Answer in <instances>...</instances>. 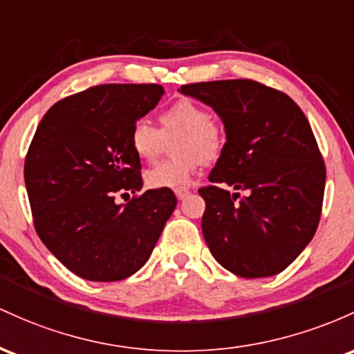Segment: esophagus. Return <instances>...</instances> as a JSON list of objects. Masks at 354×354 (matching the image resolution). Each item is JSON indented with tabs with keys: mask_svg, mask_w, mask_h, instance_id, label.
I'll return each instance as SVG.
<instances>
[{
	"mask_svg": "<svg viewBox=\"0 0 354 354\" xmlns=\"http://www.w3.org/2000/svg\"><path fill=\"white\" fill-rule=\"evenodd\" d=\"M189 194H190V190L185 189V187H178V189H176V196H177L178 201H184V198L187 197Z\"/></svg>",
	"mask_w": 354,
	"mask_h": 354,
	"instance_id": "obj_1",
	"label": "esophagus"
}]
</instances>
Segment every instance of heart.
Instances as JSON below:
<instances>
[{"label":"heart","instance_id":"b5f03b06","mask_svg":"<svg viewBox=\"0 0 354 354\" xmlns=\"http://www.w3.org/2000/svg\"><path fill=\"white\" fill-rule=\"evenodd\" d=\"M160 130L149 120L135 122L130 130V147L142 160H153L162 150L164 137L178 132L174 152L177 157L158 162L145 172V184L150 189H178L187 185L202 160H214L225 147V130L210 118L209 110L201 103L180 98L158 117Z\"/></svg>","mask_w":354,"mask_h":354}]
</instances>
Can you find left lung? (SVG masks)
I'll list each match as a JSON object with an SVG mask.
<instances>
[{"instance_id":"1","label":"left lung","mask_w":354,"mask_h":354,"mask_svg":"<svg viewBox=\"0 0 354 354\" xmlns=\"http://www.w3.org/2000/svg\"><path fill=\"white\" fill-rule=\"evenodd\" d=\"M178 91L212 106L227 138L209 174L214 185L198 189L210 254L236 276L279 274L313 239L323 207L326 167L308 118L283 91L254 80L190 83Z\"/></svg>"}]
</instances>
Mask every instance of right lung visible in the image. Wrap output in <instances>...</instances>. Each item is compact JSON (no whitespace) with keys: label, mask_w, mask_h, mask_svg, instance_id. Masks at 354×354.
I'll return each instance as SVG.
<instances>
[{"label":"right lung","mask_w":354,"mask_h":354,"mask_svg":"<svg viewBox=\"0 0 354 354\" xmlns=\"http://www.w3.org/2000/svg\"><path fill=\"white\" fill-rule=\"evenodd\" d=\"M164 93L156 83L91 86L55 103L31 140L25 184L35 229L83 279L110 283L137 272L176 209L170 189L117 202L144 185L130 130Z\"/></svg>","instance_id":"1"}]
</instances>
